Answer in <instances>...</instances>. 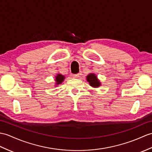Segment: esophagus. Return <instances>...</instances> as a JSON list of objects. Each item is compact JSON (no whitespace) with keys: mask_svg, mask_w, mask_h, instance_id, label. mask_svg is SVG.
Here are the masks:
<instances>
[{"mask_svg":"<svg viewBox=\"0 0 152 152\" xmlns=\"http://www.w3.org/2000/svg\"><path fill=\"white\" fill-rule=\"evenodd\" d=\"M80 74H76V75H73V77H75V78H79V77H80Z\"/></svg>","mask_w":152,"mask_h":152,"instance_id":"esophagus-1","label":"esophagus"}]
</instances>
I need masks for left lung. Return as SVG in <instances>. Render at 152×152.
<instances>
[{"instance_id": "8db88e82", "label": "left lung", "mask_w": 152, "mask_h": 152, "mask_svg": "<svg viewBox=\"0 0 152 152\" xmlns=\"http://www.w3.org/2000/svg\"><path fill=\"white\" fill-rule=\"evenodd\" d=\"M87 80L88 82H89L90 86L93 87H98L100 86V82L97 79V77L94 74H90V75H88L87 76Z\"/></svg>"}]
</instances>
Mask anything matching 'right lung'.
<instances>
[{"instance_id": "right-lung-1", "label": "right lung", "mask_w": 152, "mask_h": 152, "mask_svg": "<svg viewBox=\"0 0 152 152\" xmlns=\"http://www.w3.org/2000/svg\"><path fill=\"white\" fill-rule=\"evenodd\" d=\"M65 78V76H63L61 75H58V76L56 77V83L57 84H60L61 83V82L63 81Z\"/></svg>"}]
</instances>
